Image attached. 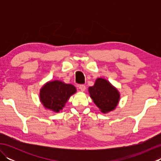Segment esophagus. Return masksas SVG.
<instances>
[{
  "instance_id": "obj_1",
  "label": "esophagus",
  "mask_w": 161,
  "mask_h": 161,
  "mask_svg": "<svg viewBox=\"0 0 161 161\" xmlns=\"http://www.w3.org/2000/svg\"><path fill=\"white\" fill-rule=\"evenodd\" d=\"M80 89L81 90V92H84L85 90H86V86H85V85H83V84H81V85H80Z\"/></svg>"
}]
</instances>
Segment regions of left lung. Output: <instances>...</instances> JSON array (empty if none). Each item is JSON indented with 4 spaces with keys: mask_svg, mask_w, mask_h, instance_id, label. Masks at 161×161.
Masks as SVG:
<instances>
[{
    "mask_svg": "<svg viewBox=\"0 0 161 161\" xmlns=\"http://www.w3.org/2000/svg\"><path fill=\"white\" fill-rule=\"evenodd\" d=\"M88 93L102 114L114 111L120 99L118 88L107 80L102 77L97 78L93 86L88 88Z\"/></svg>",
    "mask_w": 161,
    "mask_h": 161,
    "instance_id": "left-lung-1",
    "label": "left lung"
}]
</instances>
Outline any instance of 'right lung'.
<instances>
[{"mask_svg":"<svg viewBox=\"0 0 161 161\" xmlns=\"http://www.w3.org/2000/svg\"><path fill=\"white\" fill-rule=\"evenodd\" d=\"M76 92V88L70 84H66L61 80L49 81L41 88L40 101L46 109L59 113L71 95Z\"/></svg>","mask_w":161,"mask_h":161,"instance_id":"add662e5","label":"right lung"}]
</instances>
